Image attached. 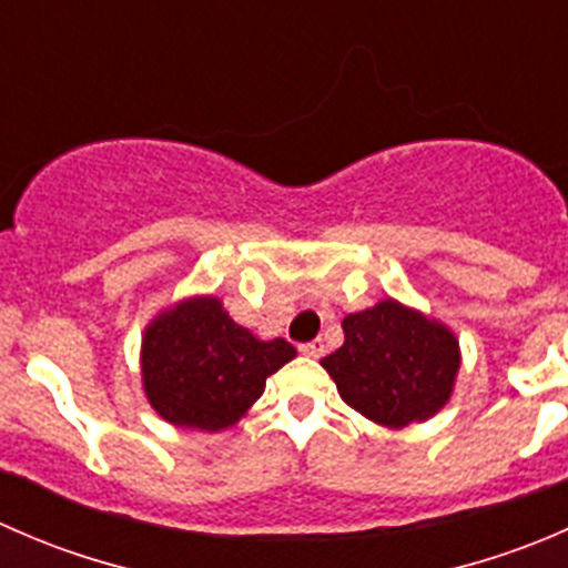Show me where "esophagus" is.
I'll return each mask as SVG.
<instances>
[{
    "label": "esophagus",
    "instance_id": "1",
    "mask_svg": "<svg viewBox=\"0 0 568 568\" xmlns=\"http://www.w3.org/2000/svg\"><path fill=\"white\" fill-rule=\"evenodd\" d=\"M300 352H302V354H307V357H321V354L326 352V346H324V341H321V337H316V341L302 343Z\"/></svg>",
    "mask_w": 568,
    "mask_h": 568
}]
</instances>
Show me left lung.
<instances>
[{
    "label": "left lung",
    "instance_id": "left-lung-1",
    "mask_svg": "<svg viewBox=\"0 0 568 568\" xmlns=\"http://www.w3.org/2000/svg\"><path fill=\"white\" fill-rule=\"evenodd\" d=\"M343 346L321 359L337 393L382 426L428 420L459 371V343L443 324L387 300L343 318Z\"/></svg>",
    "mask_w": 568,
    "mask_h": 568
}]
</instances>
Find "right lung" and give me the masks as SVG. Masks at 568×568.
I'll use <instances>...</instances> for the list:
<instances>
[{
  "instance_id": "obj_1",
  "label": "right lung",
  "mask_w": 568,
  "mask_h": 568,
  "mask_svg": "<svg viewBox=\"0 0 568 568\" xmlns=\"http://www.w3.org/2000/svg\"><path fill=\"white\" fill-rule=\"evenodd\" d=\"M283 337L257 341L214 296L192 300L148 326L142 382L164 420L200 432L233 426L263 395L274 371L294 359Z\"/></svg>"
}]
</instances>
